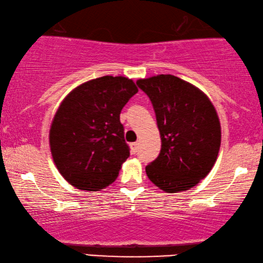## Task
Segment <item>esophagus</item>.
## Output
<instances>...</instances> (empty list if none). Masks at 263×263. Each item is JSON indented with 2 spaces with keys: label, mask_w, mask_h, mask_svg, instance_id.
Listing matches in <instances>:
<instances>
[{
  "label": "esophagus",
  "mask_w": 263,
  "mask_h": 263,
  "mask_svg": "<svg viewBox=\"0 0 263 263\" xmlns=\"http://www.w3.org/2000/svg\"><path fill=\"white\" fill-rule=\"evenodd\" d=\"M130 147H132V152L135 154L136 152H138V147H139V143H138V142H134V143H132Z\"/></svg>",
  "instance_id": "esophagus-1"
}]
</instances>
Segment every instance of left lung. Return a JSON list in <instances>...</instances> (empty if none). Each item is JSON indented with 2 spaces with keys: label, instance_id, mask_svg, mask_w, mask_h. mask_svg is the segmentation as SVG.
<instances>
[{
  "label": "left lung",
  "instance_id": "8db88e82",
  "mask_svg": "<svg viewBox=\"0 0 263 263\" xmlns=\"http://www.w3.org/2000/svg\"><path fill=\"white\" fill-rule=\"evenodd\" d=\"M152 102L161 149L146 166L149 181L165 193L192 189L210 174L221 142L217 110L204 93L175 75L139 79Z\"/></svg>",
  "mask_w": 263,
  "mask_h": 263
}]
</instances>
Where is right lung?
<instances>
[{
	"label": "right lung",
	"mask_w": 263,
	"mask_h": 263,
	"mask_svg": "<svg viewBox=\"0 0 263 263\" xmlns=\"http://www.w3.org/2000/svg\"><path fill=\"white\" fill-rule=\"evenodd\" d=\"M138 87L124 77L97 78L68 93L51 122L57 170L75 188L98 192L117 178L129 157L120 114Z\"/></svg>",
	"instance_id": "right-lung-1"
}]
</instances>
